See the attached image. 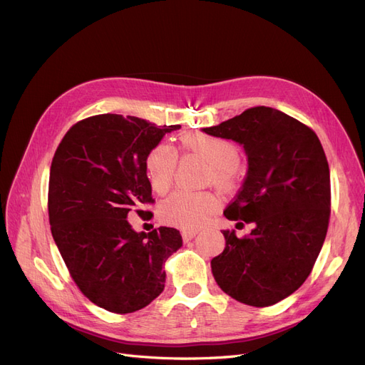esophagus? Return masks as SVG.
<instances>
[{
  "instance_id": "34e87169",
  "label": "esophagus",
  "mask_w": 365,
  "mask_h": 365,
  "mask_svg": "<svg viewBox=\"0 0 365 365\" xmlns=\"http://www.w3.org/2000/svg\"><path fill=\"white\" fill-rule=\"evenodd\" d=\"M197 235H198V232H194V230H183V232H182V237H183L185 242L192 240Z\"/></svg>"
}]
</instances>
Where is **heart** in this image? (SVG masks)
<instances>
[{"label": "heart", "instance_id": "obj_1", "mask_svg": "<svg viewBox=\"0 0 365 365\" xmlns=\"http://www.w3.org/2000/svg\"><path fill=\"white\" fill-rule=\"evenodd\" d=\"M180 144L185 150L194 152L209 162V182L218 185L222 190H232L240 159L237 147L233 143L197 133L186 135ZM144 165L152 190L158 194H165L173 185L178 167V153L174 148L165 143L158 144L148 152ZM218 207L220 198L212 192L178 191L162 203L160 218L167 224L194 230L205 225Z\"/></svg>", "mask_w": 365, "mask_h": 365}]
</instances>
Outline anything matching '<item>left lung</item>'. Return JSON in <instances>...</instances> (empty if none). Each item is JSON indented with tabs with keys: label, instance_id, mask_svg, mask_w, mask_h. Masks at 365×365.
<instances>
[{
	"label": "left lung",
	"instance_id": "left-lung-1",
	"mask_svg": "<svg viewBox=\"0 0 365 365\" xmlns=\"http://www.w3.org/2000/svg\"><path fill=\"white\" fill-rule=\"evenodd\" d=\"M233 140L248 158L247 178L227 206V220L252 222L250 236L222 230L225 248L210 262L218 286L233 299L269 307L298 290L325 242L331 213L328 160L317 135L275 108L254 106L205 128Z\"/></svg>",
	"mask_w": 365,
	"mask_h": 365
}]
</instances>
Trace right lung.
I'll use <instances>...</instances> for the list:
<instances>
[{"label": "right lung", "instance_id": "1", "mask_svg": "<svg viewBox=\"0 0 365 365\" xmlns=\"http://www.w3.org/2000/svg\"><path fill=\"white\" fill-rule=\"evenodd\" d=\"M144 118L99 114L73 125L53 155L48 210L52 237L79 290L101 308L126 314L165 287L164 263L182 247L179 230L135 232L128 215L150 203L145 158L165 133Z\"/></svg>", "mask_w": 365, "mask_h": 365}]
</instances>
